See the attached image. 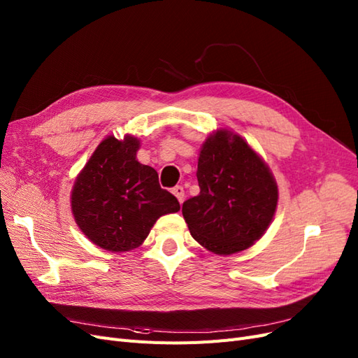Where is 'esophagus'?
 Wrapping results in <instances>:
<instances>
[{"label": "esophagus", "instance_id": "34e87169", "mask_svg": "<svg viewBox=\"0 0 358 358\" xmlns=\"http://www.w3.org/2000/svg\"><path fill=\"white\" fill-rule=\"evenodd\" d=\"M171 192L175 194L176 199L179 200V203H182V201H183V199H185V189H183V187H182V185L175 187V188H173V191H171Z\"/></svg>", "mask_w": 358, "mask_h": 358}]
</instances>
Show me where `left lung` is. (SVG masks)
<instances>
[{
	"mask_svg": "<svg viewBox=\"0 0 358 358\" xmlns=\"http://www.w3.org/2000/svg\"><path fill=\"white\" fill-rule=\"evenodd\" d=\"M200 194L182 204L191 236L209 251L230 255L258 241L278 204L276 182L241 136L216 131L203 145Z\"/></svg>",
	"mask_w": 358,
	"mask_h": 358,
	"instance_id": "obj_1",
	"label": "left lung"
}]
</instances>
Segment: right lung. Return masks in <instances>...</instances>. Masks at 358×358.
Segmentation results:
<instances>
[{
  "label": "right lung",
  "mask_w": 358,
  "mask_h": 358,
  "mask_svg": "<svg viewBox=\"0 0 358 358\" xmlns=\"http://www.w3.org/2000/svg\"><path fill=\"white\" fill-rule=\"evenodd\" d=\"M138 140L107 137L76 179L71 209L79 229L96 246L112 252L134 249L161 215L180 204L158 182V173L136 159Z\"/></svg>",
  "instance_id": "obj_1"
}]
</instances>
